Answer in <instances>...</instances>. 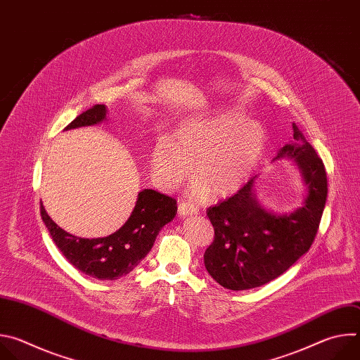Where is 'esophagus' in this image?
I'll use <instances>...</instances> for the list:
<instances>
[{
    "instance_id": "obj_1",
    "label": "esophagus",
    "mask_w": 360,
    "mask_h": 360,
    "mask_svg": "<svg viewBox=\"0 0 360 360\" xmlns=\"http://www.w3.org/2000/svg\"><path fill=\"white\" fill-rule=\"evenodd\" d=\"M198 212H199L198 207H195V205L188 203V202H185V200H182V202L179 203V207H178V215H179L181 218H185V217H189V215H196Z\"/></svg>"
}]
</instances>
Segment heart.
<instances>
[{
  "label": "heart",
  "mask_w": 360,
  "mask_h": 360,
  "mask_svg": "<svg viewBox=\"0 0 360 360\" xmlns=\"http://www.w3.org/2000/svg\"><path fill=\"white\" fill-rule=\"evenodd\" d=\"M266 146L259 122L246 120L238 110H218L184 122L171 141L161 139L150 155L155 184L172 191L185 182L193 165L198 182L192 195L203 199L236 193L258 167Z\"/></svg>",
  "instance_id": "b5f03b06"
}]
</instances>
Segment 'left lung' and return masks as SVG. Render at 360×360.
<instances>
[{
	"label": "left lung",
	"instance_id": "left-lung-1",
	"mask_svg": "<svg viewBox=\"0 0 360 360\" xmlns=\"http://www.w3.org/2000/svg\"><path fill=\"white\" fill-rule=\"evenodd\" d=\"M292 128L295 141L281 148L275 160H295L306 185L300 208L283 215L268 212L256 200L253 176L207 211L215 236L203 253L205 268L226 289L246 290L276 279L315 240L328 196L326 171L295 122Z\"/></svg>",
	"mask_w": 360,
	"mask_h": 360
}]
</instances>
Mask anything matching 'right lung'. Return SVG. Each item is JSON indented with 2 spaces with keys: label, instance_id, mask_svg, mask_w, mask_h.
Masks as SVG:
<instances>
[{
  "label": "right lung",
  "instance_id": "obj_1",
  "mask_svg": "<svg viewBox=\"0 0 360 360\" xmlns=\"http://www.w3.org/2000/svg\"><path fill=\"white\" fill-rule=\"evenodd\" d=\"M107 117L105 105H94L78 115L65 129L99 124ZM176 200L153 189L138 193L135 208L128 221L105 238H78L61 229L45 212L41 218L51 238L63 255L78 271L99 281H115L128 275L145 258L160 231L176 215Z\"/></svg>",
  "mask_w": 360,
  "mask_h": 360
}]
</instances>
